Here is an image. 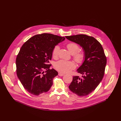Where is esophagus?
Segmentation results:
<instances>
[{
    "mask_svg": "<svg viewBox=\"0 0 121 121\" xmlns=\"http://www.w3.org/2000/svg\"><path fill=\"white\" fill-rule=\"evenodd\" d=\"M58 75L59 76H64V74H63L62 73H58Z\"/></svg>",
    "mask_w": 121,
    "mask_h": 121,
    "instance_id": "obj_1",
    "label": "esophagus"
}]
</instances>
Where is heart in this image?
Here are the masks:
<instances>
[{"instance_id":"1","label":"heart","mask_w":121,"mask_h":121,"mask_svg":"<svg viewBox=\"0 0 121 121\" xmlns=\"http://www.w3.org/2000/svg\"><path fill=\"white\" fill-rule=\"evenodd\" d=\"M67 47L69 51L73 54V57L75 61L78 63H82L85 60V54L83 51H78L79 46L75 43H69L67 44ZM59 46L56 45L54 47L52 50V55L55 58L57 56ZM55 67L61 73H70L72 70L76 67L75 64L71 61H65L60 60L55 64Z\"/></svg>"}]
</instances>
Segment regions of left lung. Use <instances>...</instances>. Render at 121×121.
Returning a JSON list of instances; mask_svg holds the SVG:
<instances>
[{"instance_id": "obj_1", "label": "left lung", "mask_w": 121, "mask_h": 121, "mask_svg": "<svg viewBox=\"0 0 121 121\" xmlns=\"http://www.w3.org/2000/svg\"><path fill=\"white\" fill-rule=\"evenodd\" d=\"M69 40L79 45L85 54L82 65L77 69L82 78L73 76L70 90L79 96H85L94 91L102 80L107 58L101 44L94 37L86 35L66 36Z\"/></svg>"}]
</instances>
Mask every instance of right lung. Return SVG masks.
Here are the masks:
<instances>
[{"label":"right lung","instance_id":"add662e5","mask_svg":"<svg viewBox=\"0 0 121 121\" xmlns=\"http://www.w3.org/2000/svg\"><path fill=\"white\" fill-rule=\"evenodd\" d=\"M65 40L51 34L34 35L22 46L16 60V73L25 89L35 95L48 92L58 75L48 65L55 46ZM47 71L44 72L43 70Z\"/></svg>","mask_w":121,"mask_h":121}]
</instances>
